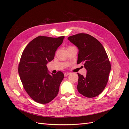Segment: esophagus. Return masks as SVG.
Returning <instances> with one entry per match:
<instances>
[{
    "label": "esophagus",
    "instance_id": "obj_1",
    "mask_svg": "<svg viewBox=\"0 0 129 129\" xmlns=\"http://www.w3.org/2000/svg\"><path fill=\"white\" fill-rule=\"evenodd\" d=\"M69 74H70V73H68V72L65 73L64 74V76H68V75H69Z\"/></svg>",
    "mask_w": 129,
    "mask_h": 129
}]
</instances>
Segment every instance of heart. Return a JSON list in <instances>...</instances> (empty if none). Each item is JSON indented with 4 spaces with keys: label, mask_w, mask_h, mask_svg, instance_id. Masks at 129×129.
<instances>
[{
    "label": "heart",
    "mask_w": 129,
    "mask_h": 129,
    "mask_svg": "<svg viewBox=\"0 0 129 129\" xmlns=\"http://www.w3.org/2000/svg\"><path fill=\"white\" fill-rule=\"evenodd\" d=\"M69 47H70V46H69Z\"/></svg>",
    "instance_id": "1"
}]
</instances>
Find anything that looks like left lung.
I'll return each mask as SVG.
<instances>
[{"mask_svg": "<svg viewBox=\"0 0 129 129\" xmlns=\"http://www.w3.org/2000/svg\"><path fill=\"white\" fill-rule=\"evenodd\" d=\"M79 48L77 63H84L86 76L79 73L77 90L88 98L100 95L107 84L111 70L110 62L101 42L90 35L79 33L68 38Z\"/></svg>", "mask_w": 129, "mask_h": 129, "instance_id": "left-lung-1", "label": "left lung"}]
</instances>
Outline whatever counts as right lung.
<instances>
[{"label": "right lung", "instance_id": "add662e5", "mask_svg": "<svg viewBox=\"0 0 129 129\" xmlns=\"http://www.w3.org/2000/svg\"><path fill=\"white\" fill-rule=\"evenodd\" d=\"M64 36H39L31 41L23 51L18 72L23 87L31 99L41 104L52 101L57 96L64 74L58 71L48 73L47 64L52 61Z\"/></svg>", "mask_w": 129, "mask_h": 129}]
</instances>
